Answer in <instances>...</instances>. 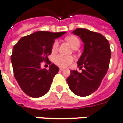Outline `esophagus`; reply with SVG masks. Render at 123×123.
Segmentation results:
<instances>
[{
	"mask_svg": "<svg viewBox=\"0 0 123 123\" xmlns=\"http://www.w3.org/2000/svg\"><path fill=\"white\" fill-rule=\"evenodd\" d=\"M59 70H60V71H61V72H62V71L64 70V68H59Z\"/></svg>",
	"mask_w": 123,
	"mask_h": 123,
	"instance_id": "34e87169",
	"label": "esophagus"
}]
</instances>
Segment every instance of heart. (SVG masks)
<instances>
[{"label": "heart", "mask_w": 123, "mask_h": 123, "mask_svg": "<svg viewBox=\"0 0 123 123\" xmlns=\"http://www.w3.org/2000/svg\"><path fill=\"white\" fill-rule=\"evenodd\" d=\"M66 40L70 43V45L73 48L79 46L80 45V41L79 39L74 36H67L66 38ZM59 48V41L55 40L53 42L51 48V51L53 53H54L57 51ZM74 61V57L72 56H65L63 55H57L53 57V62L55 64H56L57 66L60 67H67Z\"/></svg>", "instance_id": "b5f03b06"}]
</instances>
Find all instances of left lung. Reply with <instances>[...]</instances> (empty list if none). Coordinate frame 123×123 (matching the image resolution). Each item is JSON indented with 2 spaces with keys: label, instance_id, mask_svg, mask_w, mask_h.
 Wrapping results in <instances>:
<instances>
[{
  "label": "left lung",
  "instance_id": "obj_1",
  "mask_svg": "<svg viewBox=\"0 0 123 123\" xmlns=\"http://www.w3.org/2000/svg\"><path fill=\"white\" fill-rule=\"evenodd\" d=\"M72 33L80 36L84 43L82 54L77 62L81 73L71 70L66 79L74 94L87 96L98 89L109 68L111 51L109 42L101 34L86 29H76Z\"/></svg>",
  "mask_w": 123,
  "mask_h": 123
}]
</instances>
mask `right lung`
<instances>
[{"label":"right lung","mask_w":123,"mask_h":123,"mask_svg":"<svg viewBox=\"0 0 123 123\" xmlns=\"http://www.w3.org/2000/svg\"><path fill=\"white\" fill-rule=\"evenodd\" d=\"M66 32H35L20 39L13 48L11 62L16 81L25 93L33 98L45 95L50 89L53 79L59 70L48 57L55 39ZM43 61L50 64L49 70L41 68Z\"/></svg>","instance_id":"add662e5"}]
</instances>
